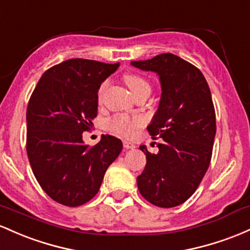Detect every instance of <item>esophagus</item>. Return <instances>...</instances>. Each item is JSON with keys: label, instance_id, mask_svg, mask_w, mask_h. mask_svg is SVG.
<instances>
[{"label": "esophagus", "instance_id": "obj_1", "mask_svg": "<svg viewBox=\"0 0 250 250\" xmlns=\"http://www.w3.org/2000/svg\"><path fill=\"white\" fill-rule=\"evenodd\" d=\"M123 145H124V147L126 148V150H128V148H134V147H136V145L132 144V143H131V142H127V140H124V142H123Z\"/></svg>", "mask_w": 250, "mask_h": 250}]
</instances>
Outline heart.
<instances>
[{"label":"heart","instance_id":"obj_1","mask_svg":"<svg viewBox=\"0 0 250 250\" xmlns=\"http://www.w3.org/2000/svg\"><path fill=\"white\" fill-rule=\"evenodd\" d=\"M125 83L131 89V92L134 94V97L138 95L144 91H151L150 85L146 80L138 74H127L125 77ZM108 83L104 81L98 89V98L102 99L104 92L107 87ZM144 124V119L142 117H128L126 114H116L107 120L106 123V128L110 132L117 133L119 136L125 137V138H131L134 136L137 128Z\"/></svg>","mask_w":250,"mask_h":250}]
</instances>
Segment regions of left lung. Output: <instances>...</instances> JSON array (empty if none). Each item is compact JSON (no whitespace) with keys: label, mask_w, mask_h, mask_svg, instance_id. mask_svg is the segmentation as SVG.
I'll return each mask as SVG.
<instances>
[{"label":"left lung","mask_w":250,"mask_h":250,"mask_svg":"<svg viewBox=\"0 0 250 250\" xmlns=\"http://www.w3.org/2000/svg\"><path fill=\"white\" fill-rule=\"evenodd\" d=\"M131 63L156 72L162 85L159 107L147 131L152 139L164 142L157 145V155L140 146L146 165L137 177L138 190L153 206L172 208L191 197L211 161L216 134L211 93L200 69L171 53Z\"/></svg>","instance_id":"1"}]
</instances>
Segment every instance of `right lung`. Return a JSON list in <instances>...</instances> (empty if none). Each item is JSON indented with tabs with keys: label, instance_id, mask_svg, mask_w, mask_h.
Returning <instances> with one entry per match:
<instances>
[{
	"label": "right lung",
	"instance_id": "1",
	"mask_svg": "<svg viewBox=\"0 0 250 250\" xmlns=\"http://www.w3.org/2000/svg\"><path fill=\"white\" fill-rule=\"evenodd\" d=\"M118 67L119 62L69 59L47 69L30 95L28 159L43 191L66 207L91 201L122 152V140L110 134L93 146L83 140L98 114L100 83Z\"/></svg>",
	"mask_w": 250,
	"mask_h": 250
}]
</instances>
